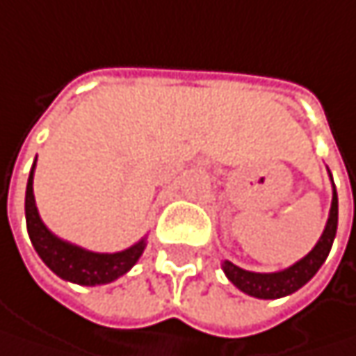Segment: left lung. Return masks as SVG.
<instances>
[{
  "label": "left lung",
  "mask_w": 356,
  "mask_h": 356,
  "mask_svg": "<svg viewBox=\"0 0 356 356\" xmlns=\"http://www.w3.org/2000/svg\"><path fill=\"white\" fill-rule=\"evenodd\" d=\"M328 175H330V171H328ZM330 179H332V175H330ZM337 226H339V195H337V187L332 181V204H330L324 232L306 257H302L298 263L289 265L287 269L273 271V273L246 271V269L230 263V261L222 263V271L234 287H238L243 293L250 296V298L279 300V298L291 296L298 289H302L307 281L318 273V269L324 265V261L332 248V243H334V236H337Z\"/></svg>",
  "instance_id": "8db88e82"
}]
</instances>
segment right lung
Masks as SVG:
<instances>
[{
	"label": "right lung",
	"instance_id": "obj_1",
	"mask_svg": "<svg viewBox=\"0 0 356 356\" xmlns=\"http://www.w3.org/2000/svg\"><path fill=\"white\" fill-rule=\"evenodd\" d=\"M34 169L32 165L28 185H26V226L34 250L44 261L54 275L77 285H106L126 275L143 257L146 248V236L132 246L118 252H95L79 244L63 241L42 222L36 200H34Z\"/></svg>",
	"mask_w": 356,
	"mask_h": 356
}]
</instances>
